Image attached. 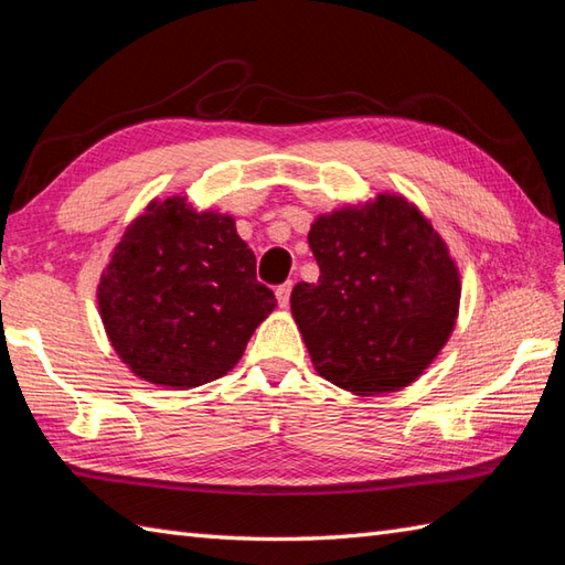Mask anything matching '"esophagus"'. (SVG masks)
I'll list each match as a JSON object with an SVG mask.
<instances>
[{
  "mask_svg": "<svg viewBox=\"0 0 565 565\" xmlns=\"http://www.w3.org/2000/svg\"><path fill=\"white\" fill-rule=\"evenodd\" d=\"M291 289H294L291 281H284L281 286H276V301H279L281 308L289 306V301H291Z\"/></svg>",
  "mask_w": 565,
  "mask_h": 565,
  "instance_id": "esophagus-1",
  "label": "esophagus"
}]
</instances>
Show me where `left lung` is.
Wrapping results in <instances>:
<instances>
[{
	"mask_svg": "<svg viewBox=\"0 0 565 565\" xmlns=\"http://www.w3.org/2000/svg\"><path fill=\"white\" fill-rule=\"evenodd\" d=\"M316 284L291 291V313L320 376L356 395L413 383L449 340L461 281L419 211L381 194L320 215L308 233Z\"/></svg>",
	"mask_w": 565,
	"mask_h": 565,
	"instance_id": "1",
	"label": "left lung"
}]
</instances>
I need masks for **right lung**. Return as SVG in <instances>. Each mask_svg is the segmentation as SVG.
Returning a JSON list of instances; mask_svg holds the SVG:
<instances>
[{"instance_id": "1", "label": "right lung", "mask_w": 565, "mask_h": 565, "mask_svg": "<svg viewBox=\"0 0 565 565\" xmlns=\"http://www.w3.org/2000/svg\"><path fill=\"white\" fill-rule=\"evenodd\" d=\"M274 306L231 215L196 213L179 196L138 215L99 284L118 356L136 376L172 388L225 376Z\"/></svg>"}]
</instances>
